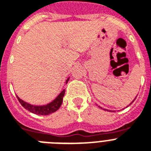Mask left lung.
<instances>
[{
  "mask_svg": "<svg viewBox=\"0 0 151 151\" xmlns=\"http://www.w3.org/2000/svg\"><path fill=\"white\" fill-rule=\"evenodd\" d=\"M136 97H137V96H136V97H135V98H134V100H133V101H132V102H131V103H130V104H129V105H131V104H132V103H133V102H134V100H135V99H136ZM129 105H128V106H129ZM127 106H126V107H127ZM99 107H100V108H101V109H102V107H101V106H99ZM103 110H106V111H108V110H106V109H103ZM110 111H111V110H110Z\"/></svg>",
  "mask_w": 151,
  "mask_h": 151,
  "instance_id": "8db88e82",
  "label": "left lung"
}]
</instances>
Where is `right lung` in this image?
I'll return each mask as SVG.
<instances>
[{
  "label": "right lung",
  "mask_w": 151,
  "mask_h": 151,
  "mask_svg": "<svg viewBox=\"0 0 151 151\" xmlns=\"http://www.w3.org/2000/svg\"><path fill=\"white\" fill-rule=\"evenodd\" d=\"M69 80V77L66 79V84L68 83ZM64 94H65V90H63L60 93L59 95L57 96L54 101H52L51 102H50L49 104L45 105L31 104L29 103L26 102V101H24L23 100H22L21 98H19L17 95V99L19 100V103L21 104V105H22L25 109H26L27 110L30 111L31 113L37 114V115L46 116L54 113V112L57 111V110L60 107L61 104H62L63 103V100Z\"/></svg>",
  "instance_id": "obj_1"
}]
</instances>
